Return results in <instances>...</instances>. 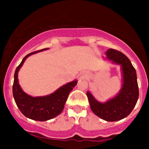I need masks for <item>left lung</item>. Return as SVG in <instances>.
<instances>
[{"label":"left lung","instance_id":"left-lung-1","mask_svg":"<svg viewBox=\"0 0 149 149\" xmlns=\"http://www.w3.org/2000/svg\"><path fill=\"white\" fill-rule=\"evenodd\" d=\"M107 59L121 66L123 85L113 98L101 103L90 92H87L92 112L104 120L117 121L126 118L132 111L139 98V88L136 70L130 59L120 51L109 49L106 52Z\"/></svg>","mask_w":149,"mask_h":149}]
</instances>
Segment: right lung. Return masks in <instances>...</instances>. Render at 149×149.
I'll return each instance as SVG.
<instances>
[{"label":"right lung","mask_w":149,"mask_h":149,"mask_svg":"<svg viewBox=\"0 0 149 149\" xmlns=\"http://www.w3.org/2000/svg\"><path fill=\"white\" fill-rule=\"evenodd\" d=\"M46 49L47 48L27 54L22 59L15 72L13 93L15 103L24 116L33 120H48L59 115L64 109L69 93L78 83L76 80H73L61 86L50 95L43 97H31L22 90L18 81V72L20 68L27 57Z\"/></svg>","instance_id":"1"}]
</instances>
